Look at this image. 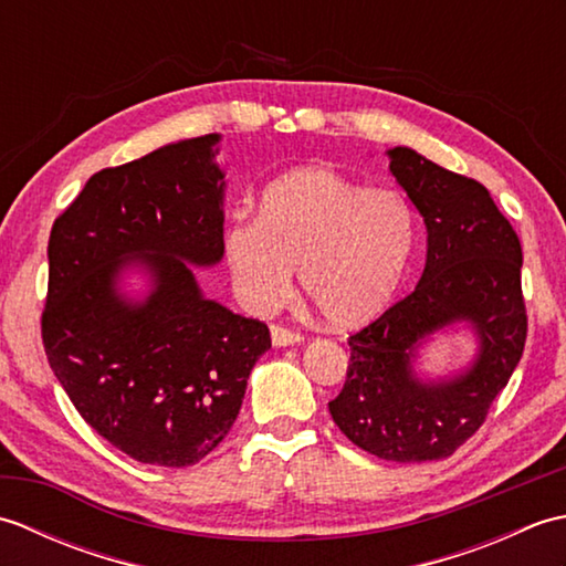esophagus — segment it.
<instances>
[{
  "label": "esophagus",
  "instance_id": "obj_1",
  "mask_svg": "<svg viewBox=\"0 0 566 566\" xmlns=\"http://www.w3.org/2000/svg\"><path fill=\"white\" fill-rule=\"evenodd\" d=\"M270 335H272V345L274 347H286V345H298L304 340L302 333H294L290 328H282V326H272L270 328Z\"/></svg>",
  "mask_w": 566,
  "mask_h": 566
}]
</instances>
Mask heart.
Segmentation results:
<instances>
[{"mask_svg":"<svg viewBox=\"0 0 566 566\" xmlns=\"http://www.w3.org/2000/svg\"><path fill=\"white\" fill-rule=\"evenodd\" d=\"M416 243V213L401 191L367 187L326 167H298L262 189L255 221L233 219L223 260L255 314L306 296L333 328H359L389 306Z\"/></svg>","mask_w":566,"mask_h":566,"instance_id":"1","label":"heart"}]
</instances>
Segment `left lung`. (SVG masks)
<instances>
[{
    "instance_id": "obj_1",
    "label": "left lung",
    "mask_w": 566,
    "mask_h": 566,
    "mask_svg": "<svg viewBox=\"0 0 566 566\" xmlns=\"http://www.w3.org/2000/svg\"><path fill=\"white\" fill-rule=\"evenodd\" d=\"M387 158L426 223V268L411 294L347 340V379L328 411L347 440L381 460H442L484 423L521 363L523 250L476 179L406 146L389 148ZM457 329L473 333L475 357L450 376H426L419 353Z\"/></svg>"
}]
</instances>
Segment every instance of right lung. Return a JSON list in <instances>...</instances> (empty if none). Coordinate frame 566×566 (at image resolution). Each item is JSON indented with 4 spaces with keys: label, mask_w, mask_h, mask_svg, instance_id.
Listing matches in <instances>:
<instances>
[{
    "label": "right lung",
    "mask_w": 566,
    "mask_h": 566,
    "mask_svg": "<svg viewBox=\"0 0 566 566\" xmlns=\"http://www.w3.org/2000/svg\"><path fill=\"white\" fill-rule=\"evenodd\" d=\"M221 134L187 138L90 177L48 240L43 347L80 416L143 464L216 450L270 350L255 318L203 296L223 260ZM147 290L130 295L128 275Z\"/></svg>",
    "instance_id": "1"
}]
</instances>
